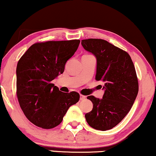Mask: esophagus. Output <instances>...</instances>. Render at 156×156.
Instances as JSON below:
<instances>
[{"label": "esophagus", "mask_w": 156, "mask_h": 156, "mask_svg": "<svg viewBox=\"0 0 156 156\" xmlns=\"http://www.w3.org/2000/svg\"><path fill=\"white\" fill-rule=\"evenodd\" d=\"M86 96H83V95H81V94H80V101H83V100H85L86 99Z\"/></svg>", "instance_id": "esophagus-1"}]
</instances>
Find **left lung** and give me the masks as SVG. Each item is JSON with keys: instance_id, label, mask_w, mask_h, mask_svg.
Masks as SVG:
<instances>
[{"instance_id": "obj_1", "label": "left lung", "mask_w": 156, "mask_h": 156, "mask_svg": "<svg viewBox=\"0 0 156 156\" xmlns=\"http://www.w3.org/2000/svg\"><path fill=\"white\" fill-rule=\"evenodd\" d=\"M81 44L96 57V80L104 82L103 98L87 97L92 101L93 109L85 117L94 129H111L125 117L137 97L138 80L135 66L127 52L104 39H83Z\"/></svg>"}]
</instances>
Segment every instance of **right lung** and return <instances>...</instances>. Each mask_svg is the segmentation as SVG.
<instances>
[{
    "label": "right lung",
    "instance_id": "right-lung-1",
    "mask_svg": "<svg viewBox=\"0 0 156 156\" xmlns=\"http://www.w3.org/2000/svg\"><path fill=\"white\" fill-rule=\"evenodd\" d=\"M79 39L35 43L20 58L16 68V94L29 121L43 129L62 122L78 93H62L52 80L64 72L66 62L79 46Z\"/></svg>",
    "mask_w": 156,
    "mask_h": 156
}]
</instances>
